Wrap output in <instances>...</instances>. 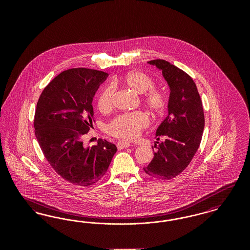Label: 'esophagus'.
Instances as JSON below:
<instances>
[{
	"label": "esophagus",
	"instance_id": "1",
	"mask_svg": "<svg viewBox=\"0 0 250 250\" xmlns=\"http://www.w3.org/2000/svg\"><path fill=\"white\" fill-rule=\"evenodd\" d=\"M117 148L121 150V149H125V148H127V147H130L132 146V144L129 143H127V142H124V141H119L118 143H117Z\"/></svg>",
	"mask_w": 250,
	"mask_h": 250
}]
</instances>
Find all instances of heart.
Wrapping results in <instances>:
<instances>
[{"instance_id": "heart-1", "label": "heart", "mask_w": 250, "mask_h": 250, "mask_svg": "<svg viewBox=\"0 0 250 250\" xmlns=\"http://www.w3.org/2000/svg\"><path fill=\"white\" fill-rule=\"evenodd\" d=\"M119 83L139 95L146 93L151 88L143 97L144 105L155 116H160L166 111L168 95L164 90L152 89L154 87V81L147 74L142 71L129 72L120 79ZM114 97V86L111 84L104 86L97 95V107L99 110L101 112L109 111L113 107ZM148 124V116L144 112L136 111L120 115L112 120L107 125V131L109 135L120 139L134 140Z\"/></svg>"}]
</instances>
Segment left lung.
<instances>
[{
    "mask_svg": "<svg viewBox=\"0 0 250 250\" xmlns=\"http://www.w3.org/2000/svg\"><path fill=\"white\" fill-rule=\"evenodd\" d=\"M148 63L162 72L169 88V96L167 116L155 132L165 141L154 151L153 160L143 169L151 177L169 180L189 165L199 149L204 129V113L197 86L189 75L165 60H153Z\"/></svg>",
    "mask_w": 250,
    "mask_h": 250,
    "instance_id": "obj_1",
    "label": "left lung"
}]
</instances>
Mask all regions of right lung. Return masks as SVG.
Listing matches in <instances>:
<instances>
[{"instance_id":"1","label":"right lung","mask_w":250,"mask_h":250,"mask_svg":"<svg viewBox=\"0 0 250 250\" xmlns=\"http://www.w3.org/2000/svg\"><path fill=\"white\" fill-rule=\"evenodd\" d=\"M108 74L88 68L60 73L36 105L35 133L50 166L73 185L88 187L102 178L117 147L106 140L84 147L82 136L93 125V98Z\"/></svg>"}]
</instances>
